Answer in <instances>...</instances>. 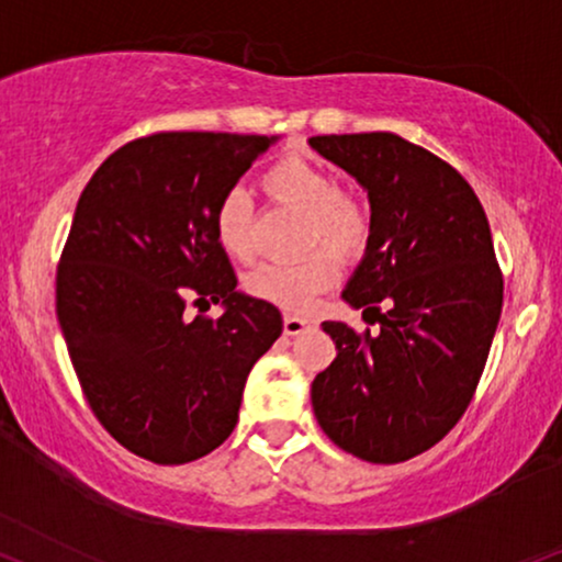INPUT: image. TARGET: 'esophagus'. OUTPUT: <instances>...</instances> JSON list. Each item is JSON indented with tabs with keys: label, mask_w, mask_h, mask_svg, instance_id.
<instances>
[{
	"label": "esophagus",
	"mask_w": 562,
	"mask_h": 562,
	"mask_svg": "<svg viewBox=\"0 0 562 562\" xmlns=\"http://www.w3.org/2000/svg\"><path fill=\"white\" fill-rule=\"evenodd\" d=\"M310 321H304V317H300V315H286L283 317V334L286 336H300V334H304V330L310 328Z\"/></svg>",
	"instance_id": "1"
}]
</instances>
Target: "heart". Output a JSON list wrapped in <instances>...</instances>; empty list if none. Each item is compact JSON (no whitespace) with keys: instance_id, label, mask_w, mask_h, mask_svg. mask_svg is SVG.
I'll list each match as a JSON object with an SVG mask.
<instances>
[{"instance_id":"b5f03b06","label":"heart","mask_w":562,"mask_h":562,"mask_svg":"<svg viewBox=\"0 0 562 562\" xmlns=\"http://www.w3.org/2000/svg\"><path fill=\"white\" fill-rule=\"evenodd\" d=\"M266 190L281 203L307 216L304 245H323L330 252L351 258L362 252L370 237V221L357 198L341 192L336 175L307 158H283L270 166ZM216 239L228 258L249 260L255 252L252 205L241 187L228 190L216 207ZM338 279V262L328 252H310L300 260H266L247 273L245 289L262 302L304 313L313 307L317 294Z\"/></svg>"}]
</instances>
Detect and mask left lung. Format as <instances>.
I'll return each instance as SVG.
<instances>
[{
	"label": "left lung",
	"mask_w": 562,
	"mask_h": 562,
	"mask_svg": "<svg viewBox=\"0 0 562 562\" xmlns=\"http://www.w3.org/2000/svg\"><path fill=\"white\" fill-rule=\"evenodd\" d=\"M307 143L370 200V237L341 300L380 325L359 336L341 321L323 323L336 359L310 391L317 425L362 461H408L461 419L493 346L503 276L487 216L453 166L404 137Z\"/></svg>",
	"instance_id": "obj_1"
}]
</instances>
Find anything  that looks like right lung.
Instances as JSON below:
<instances>
[{
    "label": "right lung",
    "mask_w": 562,
    "mask_h": 562,
    "mask_svg": "<svg viewBox=\"0 0 562 562\" xmlns=\"http://www.w3.org/2000/svg\"><path fill=\"white\" fill-rule=\"evenodd\" d=\"M276 135L158 133L127 143L82 190L57 270V317L90 408L116 442L175 467L237 427L281 313L237 289L216 207ZM218 322L183 321L187 299ZM198 302V303H199Z\"/></svg>",
    "instance_id": "right-lung-1"
}]
</instances>
